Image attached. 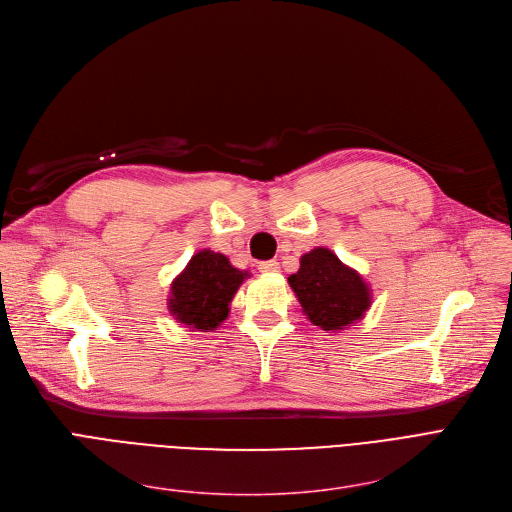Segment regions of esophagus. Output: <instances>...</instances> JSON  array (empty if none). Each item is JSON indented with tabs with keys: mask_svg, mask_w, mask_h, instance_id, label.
Segmentation results:
<instances>
[{
	"mask_svg": "<svg viewBox=\"0 0 512 512\" xmlns=\"http://www.w3.org/2000/svg\"><path fill=\"white\" fill-rule=\"evenodd\" d=\"M258 271H260V273H266V275H269V273H277V271H279V262H277V260L260 262V264H258Z\"/></svg>",
	"mask_w": 512,
	"mask_h": 512,
	"instance_id": "obj_1",
	"label": "esophagus"
}]
</instances>
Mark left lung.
<instances>
[{
  "label": "left lung",
  "instance_id": "8db88e82",
  "mask_svg": "<svg viewBox=\"0 0 512 512\" xmlns=\"http://www.w3.org/2000/svg\"><path fill=\"white\" fill-rule=\"evenodd\" d=\"M306 319L323 331H342L360 321L371 306L364 279L329 248H314L300 258V271L287 277Z\"/></svg>",
  "mask_w": 512,
  "mask_h": 512
}]
</instances>
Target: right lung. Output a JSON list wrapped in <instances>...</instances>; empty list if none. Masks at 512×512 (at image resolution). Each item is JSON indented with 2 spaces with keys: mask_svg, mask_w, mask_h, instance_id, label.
<instances>
[{
  "mask_svg": "<svg viewBox=\"0 0 512 512\" xmlns=\"http://www.w3.org/2000/svg\"><path fill=\"white\" fill-rule=\"evenodd\" d=\"M248 271H239L221 252L202 250L191 256L185 271L170 285L168 310L191 331H214L231 310Z\"/></svg>",
  "mask_w": 512,
  "mask_h": 512,
  "instance_id": "add662e5",
  "label": "right lung"
}]
</instances>
